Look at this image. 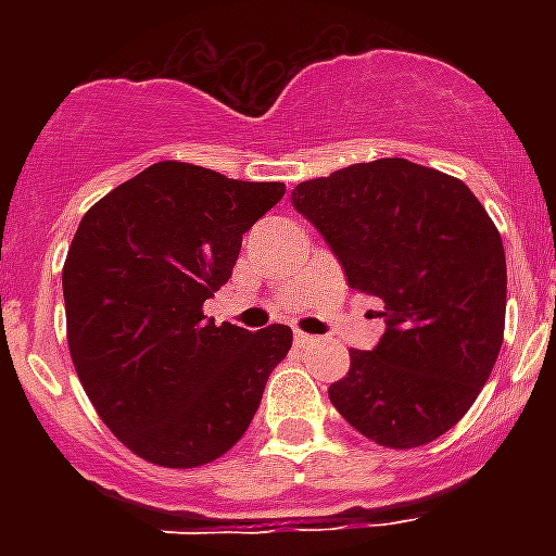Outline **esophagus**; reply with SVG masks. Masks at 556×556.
<instances>
[{"label":"esophagus","instance_id":"1","mask_svg":"<svg viewBox=\"0 0 556 556\" xmlns=\"http://www.w3.org/2000/svg\"><path fill=\"white\" fill-rule=\"evenodd\" d=\"M312 342H314V337H308V333H303V331H294V345L306 348V345H312Z\"/></svg>","mask_w":556,"mask_h":556}]
</instances>
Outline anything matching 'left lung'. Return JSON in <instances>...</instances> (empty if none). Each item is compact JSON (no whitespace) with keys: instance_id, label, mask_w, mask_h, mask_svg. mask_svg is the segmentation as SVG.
<instances>
[{"instance_id":"8db88e82","label":"left lung","mask_w":556,"mask_h":556,"mask_svg":"<svg viewBox=\"0 0 556 556\" xmlns=\"http://www.w3.org/2000/svg\"><path fill=\"white\" fill-rule=\"evenodd\" d=\"M294 208L326 236L348 283L384 301L387 331L328 387L333 409L384 448L459 424L504 342L507 258L473 191L431 166L378 159L303 180Z\"/></svg>"}]
</instances>
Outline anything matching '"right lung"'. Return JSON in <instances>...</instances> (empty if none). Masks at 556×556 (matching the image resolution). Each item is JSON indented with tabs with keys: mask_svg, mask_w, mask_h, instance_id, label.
Here are the masks:
<instances>
[{
	"mask_svg": "<svg viewBox=\"0 0 556 556\" xmlns=\"http://www.w3.org/2000/svg\"><path fill=\"white\" fill-rule=\"evenodd\" d=\"M283 184H250L159 161L80 219L66 264V339L77 378L125 448L161 468H200L233 448L262 404L292 328L205 320L242 233Z\"/></svg>",
	"mask_w": 556,
	"mask_h": 556,
	"instance_id": "add662e5",
	"label": "right lung"
}]
</instances>
